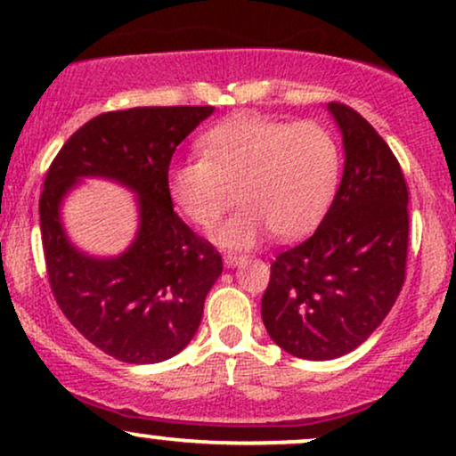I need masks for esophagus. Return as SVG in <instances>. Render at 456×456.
<instances>
[{"mask_svg": "<svg viewBox=\"0 0 456 456\" xmlns=\"http://www.w3.org/2000/svg\"><path fill=\"white\" fill-rule=\"evenodd\" d=\"M224 264L229 265V268H235V265L244 264L246 261V255H240V253H224Z\"/></svg>", "mask_w": 456, "mask_h": 456, "instance_id": "34e87169", "label": "esophagus"}]
</instances>
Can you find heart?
I'll return each instance as SVG.
<instances>
[{
	"mask_svg": "<svg viewBox=\"0 0 456 456\" xmlns=\"http://www.w3.org/2000/svg\"><path fill=\"white\" fill-rule=\"evenodd\" d=\"M201 159L175 162L169 195L191 223L212 229L224 248H248L265 232L300 238L326 216L341 184L338 139L319 122H282L240 113L223 119L199 139Z\"/></svg>",
	"mask_w": 456,
	"mask_h": 456,
	"instance_id": "heart-1",
	"label": "heart"
}]
</instances>
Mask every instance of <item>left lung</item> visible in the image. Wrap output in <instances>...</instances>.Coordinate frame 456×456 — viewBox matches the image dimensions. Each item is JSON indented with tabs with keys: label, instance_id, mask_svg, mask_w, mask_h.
Wrapping results in <instances>:
<instances>
[{
	"label": "left lung",
	"instance_id": "8db88e82",
	"mask_svg": "<svg viewBox=\"0 0 456 456\" xmlns=\"http://www.w3.org/2000/svg\"><path fill=\"white\" fill-rule=\"evenodd\" d=\"M328 109L343 133L341 186L317 232L276 255L261 297L272 341L305 360L338 358L375 332L401 294L410 242L396 156L352 107Z\"/></svg>",
	"mask_w": 456,
	"mask_h": 456
}]
</instances>
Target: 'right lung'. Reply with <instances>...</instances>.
Wrapping results in <instances>:
<instances>
[{
  "instance_id": "right-lung-1",
  "label": "right lung",
  "mask_w": 456,
  "mask_h": 456,
  "mask_svg": "<svg viewBox=\"0 0 456 456\" xmlns=\"http://www.w3.org/2000/svg\"><path fill=\"white\" fill-rule=\"evenodd\" d=\"M212 107H134L92 118L61 145L40 195L46 276L57 306L83 337L128 364L174 358L195 337L223 259L174 212L169 165ZM109 176L140 195L138 240L115 260L78 254L59 203L78 176Z\"/></svg>"
}]
</instances>
